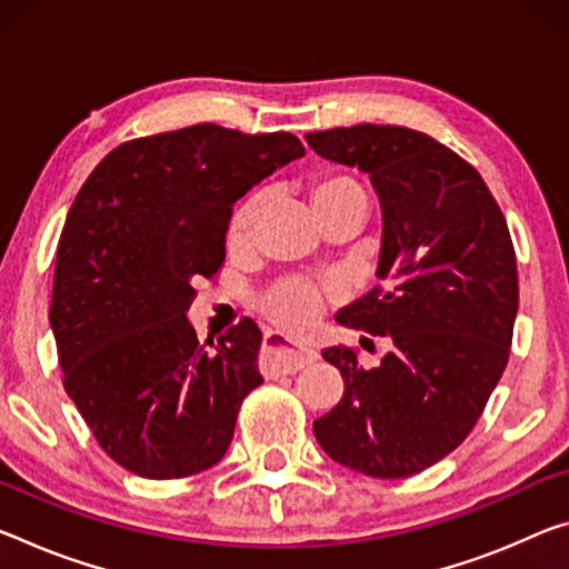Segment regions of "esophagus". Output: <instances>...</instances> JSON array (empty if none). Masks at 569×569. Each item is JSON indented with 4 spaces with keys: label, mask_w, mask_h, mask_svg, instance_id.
I'll return each instance as SVG.
<instances>
[{
    "label": "esophagus",
    "mask_w": 569,
    "mask_h": 569,
    "mask_svg": "<svg viewBox=\"0 0 569 569\" xmlns=\"http://www.w3.org/2000/svg\"><path fill=\"white\" fill-rule=\"evenodd\" d=\"M311 362H317V351L313 349L291 347L278 333H266L263 349H260V369H263L266 377L299 372Z\"/></svg>",
    "instance_id": "1"
}]
</instances>
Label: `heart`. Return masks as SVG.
Listing matches in <instances>:
<instances>
[{
  "mask_svg": "<svg viewBox=\"0 0 569 569\" xmlns=\"http://www.w3.org/2000/svg\"><path fill=\"white\" fill-rule=\"evenodd\" d=\"M349 197H365L362 189H359L351 179L347 177H319L313 179L309 187V200L313 212L327 210V207L337 204L341 200H349ZM266 200L260 194L250 197L248 202H242L236 214H232L230 228H228V242L230 248H246L252 232H256L260 218H263ZM263 309L270 319H273L278 327L293 333H301L311 329L317 319L321 317L323 309V291L311 283H283L273 288L266 296Z\"/></svg>",
  "mask_w": 569,
  "mask_h": 569,
  "instance_id": "1",
  "label": "heart"
}]
</instances>
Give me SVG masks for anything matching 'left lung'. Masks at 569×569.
I'll return each mask as SVG.
<instances>
[{
    "label": "left lung",
    "mask_w": 569,
    "mask_h": 569,
    "mask_svg": "<svg viewBox=\"0 0 569 569\" xmlns=\"http://www.w3.org/2000/svg\"><path fill=\"white\" fill-rule=\"evenodd\" d=\"M306 141L380 197L382 286L337 321L392 341L372 369L347 347L321 351L345 395L313 436L351 471L405 479L463 443L507 367L519 309L507 220L479 171L428 133L359 123Z\"/></svg>",
    "instance_id": "obj_1"
}]
</instances>
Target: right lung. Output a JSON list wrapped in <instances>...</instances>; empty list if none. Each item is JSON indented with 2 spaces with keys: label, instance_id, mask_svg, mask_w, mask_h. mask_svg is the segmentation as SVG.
<instances>
[{
  "label": "right lung",
  "instance_id": "right-lung-1",
  "mask_svg": "<svg viewBox=\"0 0 569 569\" xmlns=\"http://www.w3.org/2000/svg\"><path fill=\"white\" fill-rule=\"evenodd\" d=\"M303 154L293 133L197 123L121 143L80 187L50 327L66 392L126 471L182 479L228 450L242 400L263 382V333L242 319L207 348L187 311L222 266L232 204Z\"/></svg>",
  "mask_w": 569,
  "mask_h": 569
}]
</instances>
